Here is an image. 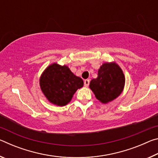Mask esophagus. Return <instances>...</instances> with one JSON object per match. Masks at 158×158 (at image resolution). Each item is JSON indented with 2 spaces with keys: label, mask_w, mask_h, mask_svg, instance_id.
<instances>
[{
  "label": "esophagus",
  "mask_w": 158,
  "mask_h": 158,
  "mask_svg": "<svg viewBox=\"0 0 158 158\" xmlns=\"http://www.w3.org/2000/svg\"><path fill=\"white\" fill-rule=\"evenodd\" d=\"M90 84V80L89 79H85L84 81V85L85 87L89 86V85Z\"/></svg>",
  "instance_id": "esophagus-1"
}]
</instances>
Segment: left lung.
I'll return each instance as SVG.
<instances>
[{"label":"left lung","mask_w":158,"mask_h":158,"mask_svg":"<svg viewBox=\"0 0 158 158\" xmlns=\"http://www.w3.org/2000/svg\"><path fill=\"white\" fill-rule=\"evenodd\" d=\"M125 83V75L120 66L115 62L105 63L98 69L97 78L90 81L89 87L100 102L106 104L121 94Z\"/></svg>","instance_id":"8db88e82"}]
</instances>
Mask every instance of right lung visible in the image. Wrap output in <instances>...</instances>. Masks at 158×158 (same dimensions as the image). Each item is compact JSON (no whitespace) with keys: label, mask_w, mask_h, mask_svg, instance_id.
I'll return each instance as SVG.
<instances>
[{"label":"right lung","mask_w":158,"mask_h":158,"mask_svg":"<svg viewBox=\"0 0 158 158\" xmlns=\"http://www.w3.org/2000/svg\"><path fill=\"white\" fill-rule=\"evenodd\" d=\"M83 85L81 78L74 74L67 65L56 63L48 66L40 78V86L48 101L60 106L68 105Z\"/></svg>","instance_id":"add662e5"}]
</instances>
